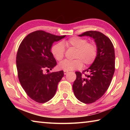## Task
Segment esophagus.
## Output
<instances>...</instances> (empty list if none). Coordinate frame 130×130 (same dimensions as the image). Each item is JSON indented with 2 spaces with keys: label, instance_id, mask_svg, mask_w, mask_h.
I'll return each mask as SVG.
<instances>
[{
  "label": "esophagus",
  "instance_id": "esophagus-1",
  "mask_svg": "<svg viewBox=\"0 0 130 130\" xmlns=\"http://www.w3.org/2000/svg\"><path fill=\"white\" fill-rule=\"evenodd\" d=\"M68 73V71H66V70H64V71H63V73H64L65 75V74H67Z\"/></svg>",
  "mask_w": 130,
  "mask_h": 130
}]
</instances>
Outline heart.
<instances>
[{"label": "heart", "instance_id": "heart-1", "mask_svg": "<svg viewBox=\"0 0 130 130\" xmlns=\"http://www.w3.org/2000/svg\"><path fill=\"white\" fill-rule=\"evenodd\" d=\"M67 45L77 49L75 58L73 61L64 60L58 64V67L61 70L69 71L80 69L83 67V62L85 65H90L94 62L98 54V48L93 43L88 42L87 39L73 37L65 42ZM51 52L57 61L63 59L65 53V47L62 42H58L53 46Z\"/></svg>", "mask_w": 130, "mask_h": 130}]
</instances>
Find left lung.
Wrapping results in <instances>:
<instances>
[{
	"mask_svg": "<svg viewBox=\"0 0 130 130\" xmlns=\"http://www.w3.org/2000/svg\"><path fill=\"white\" fill-rule=\"evenodd\" d=\"M78 36L91 37L98 48L94 62L84 70L89 72V74L84 76L81 72H76V79L73 84L76 98L89 104L100 99L108 88L115 72V50L109 38L99 31H88Z\"/></svg>",
	"mask_w": 130,
	"mask_h": 130,
	"instance_id": "1",
	"label": "left lung"
}]
</instances>
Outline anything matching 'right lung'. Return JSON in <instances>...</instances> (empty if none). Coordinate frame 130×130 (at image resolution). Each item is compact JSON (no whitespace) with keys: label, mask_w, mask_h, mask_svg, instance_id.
<instances>
[{"label":"right lung","mask_w":130,"mask_h":130,"mask_svg":"<svg viewBox=\"0 0 130 130\" xmlns=\"http://www.w3.org/2000/svg\"><path fill=\"white\" fill-rule=\"evenodd\" d=\"M38 30L27 35L19 45L17 68L19 82L30 98L40 103L47 102L56 94L63 71L44 73L57 64L51 52L54 42L65 38Z\"/></svg>","instance_id":"right-lung-1"}]
</instances>
